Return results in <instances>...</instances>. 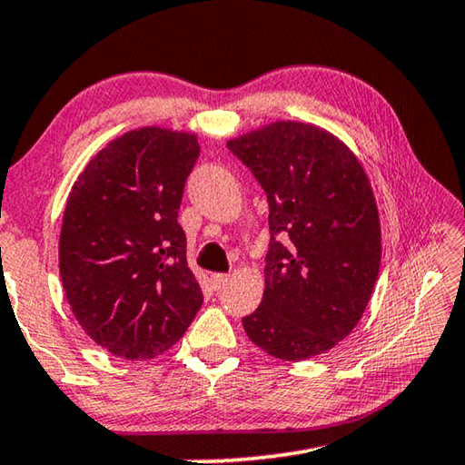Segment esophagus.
<instances>
[{"label":"esophagus","mask_w":465,"mask_h":465,"mask_svg":"<svg viewBox=\"0 0 465 465\" xmlns=\"http://www.w3.org/2000/svg\"><path fill=\"white\" fill-rule=\"evenodd\" d=\"M230 275H225V272H213L211 275V282L213 285H215V290H221V287H225L227 283H230Z\"/></svg>","instance_id":"34e87169"}]
</instances>
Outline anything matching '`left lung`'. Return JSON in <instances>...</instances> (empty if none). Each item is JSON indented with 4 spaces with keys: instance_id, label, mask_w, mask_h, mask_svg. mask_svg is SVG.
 <instances>
[{
    "instance_id": "obj_1",
    "label": "left lung",
    "mask_w": 465,
    "mask_h": 465,
    "mask_svg": "<svg viewBox=\"0 0 465 465\" xmlns=\"http://www.w3.org/2000/svg\"><path fill=\"white\" fill-rule=\"evenodd\" d=\"M227 146L269 201L262 302L242 325L272 358L321 356L358 325L379 277L371 180L350 146L314 124L272 122Z\"/></svg>"
}]
</instances>
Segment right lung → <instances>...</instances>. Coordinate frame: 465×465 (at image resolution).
Listing matches in <instances>:
<instances>
[{
    "mask_svg": "<svg viewBox=\"0 0 465 465\" xmlns=\"http://www.w3.org/2000/svg\"><path fill=\"white\" fill-rule=\"evenodd\" d=\"M198 153L193 132L130 130L88 161L65 201V298L84 333L117 358L161 356L203 306L178 223Z\"/></svg>",
    "mask_w": 465,
    "mask_h": 465,
    "instance_id": "right-lung-1",
    "label": "right lung"
}]
</instances>
